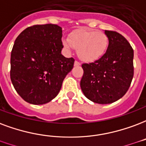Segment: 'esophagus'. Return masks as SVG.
Segmentation results:
<instances>
[{"label":"esophagus","instance_id":"esophagus-1","mask_svg":"<svg viewBox=\"0 0 146 146\" xmlns=\"http://www.w3.org/2000/svg\"><path fill=\"white\" fill-rule=\"evenodd\" d=\"M74 66H80V63L79 62H77V61H75V62H74Z\"/></svg>","mask_w":146,"mask_h":146}]
</instances>
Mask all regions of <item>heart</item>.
<instances>
[{"label": "heart", "instance_id": "1", "mask_svg": "<svg viewBox=\"0 0 146 146\" xmlns=\"http://www.w3.org/2000/svg\"><path fill=\"white\" fill-rule=\"evenodd\" d=\"M66 49L76 48L82 61L94 62L100 59L106 52L108 38L104 32L89 29H78L71 32L69 39L62 40Z\"/></svg>", "mask_w": 146, "mask_h": 146}]
</instances>
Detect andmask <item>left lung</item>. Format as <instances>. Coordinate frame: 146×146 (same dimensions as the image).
<instances>
[{"label": "left lung", "mask_w": 146, "mask_h": 146, "mask_svg": "<svg viewBox=\"0 0 146 146\" xmlns=\"http://www.w3.org/2000/svg\"><path fill=\"white\" fill-rule=\"evenodd\" d=\"M106 52L100 59L84 63L80 87L85 97L100 104L117 101L128 91L134 75L133 48L121 35L105 30Z\"/></svg>", "instance_id": "8db88e82"}]
</instances>
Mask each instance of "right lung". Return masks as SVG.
<instances>
[{"label": "right lung", "instance_id": "obj_1", "mask_svg": "<svg viewBox=\"0 0 146 146\" xmlns=\"http://www.w3.org/2000/svg\"><path fill=\"white\" fill-rule=\"evenodd\" d=\"M62 30L57 25H36L15 39L11 54V80L21 98L32 104L48 103L56 97L72 70L73 58L61 54Z\"/></svg>", "mask_w": 146, "mask_h": 146}]
</instances>
